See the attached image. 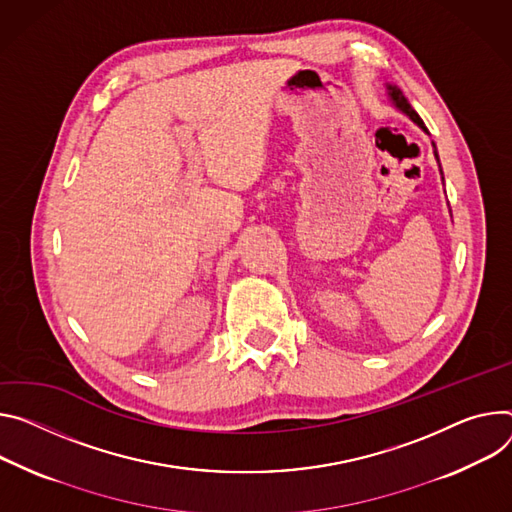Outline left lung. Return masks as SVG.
<instances>
[{"label":"left lung","mask_w":512,"mask_h":512,"mask_svg":"<svg viewBox=\"0 0 512 512\" xmlns=\"http://www.w3.org/2000/svg\"><path fill=\"white\" fill-rule=\"evenodd\" d=\"M388 89H390V96H392V100H394V104H396V108H400L406 116H410V120L412 122H416L418 126H421L425 132H427V126H425V122L421 120V116H418L414 110H412V106L408 104V100L402 96V91L398 89V87H394V85H388ZM433 147H435V143H433ZM435 157H437V151H435ZM439 159V157H437Z\"/></svg>","instance_id":"8db88e82"}]
</instances>
